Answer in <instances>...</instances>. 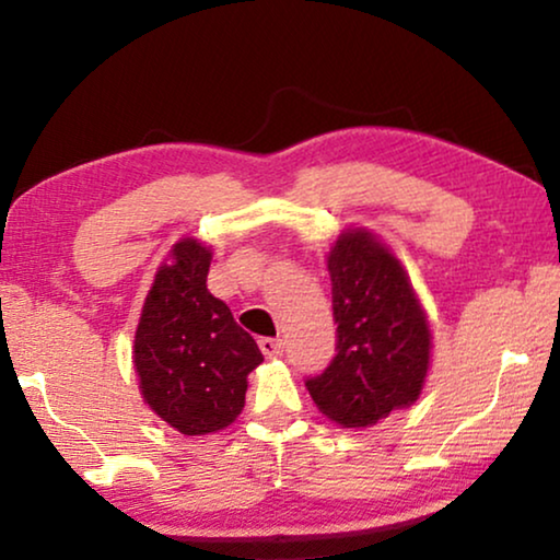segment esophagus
<instances>
[{
  "label": "esophagus",
  "mask_w": 560,
  "mask_h": 560,
  "mask_svg": "<svg viewBox=\"0 0 560 560\" xmlns=\"http://www.w3.org/2000/svg\"><path fill=\"white\" fill-rule=\"evenodd\" d=\"M258 347H261V352L269 357V360H277V357H281L283 352V341L273 337H261L258 339Z\"/></svg>",
  "instance_id": "34e87169"
}]
</instances>
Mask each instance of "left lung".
I'll list each match as a JSON object with an SVG mask.
<instances>
[{
	"mask_svg": "<svg viewBox=\"0 0 560 560\" xmlns=\"http://www.w3.org/2000/svg\"><path fill=\"white\" fill-rule=\"evenodd\" d=\"M337 357L306 389L341 428H372L422 395L432 357L428 314L405 266L366 229H345L327 256Z\"/></svg>",
	"mask_w": 560,
	"mask_h": 560,
	"instance_id": "left-lung-1",
	"label": "left lung"
}]
</instances>
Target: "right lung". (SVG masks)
<instances>
[{
  "instance_id": "1",
  "label": "right lung",
  "mask_w": 560,
  "mask_h": 560,
  "mask_svg": "<svg viewBox=\"0 0 560 560\" xmlns=\"http://www.w3.org/2000/svg\"><path fill=\"white\" fill-rule=\"evenodd\" d=\"M211 246L186 236L158 266L140 312L132 364L143 402L180 435H211L244 410L264 362L254 337L206 287Z\"/></svg>"
}]
</instances>
